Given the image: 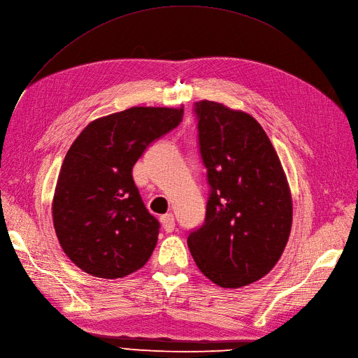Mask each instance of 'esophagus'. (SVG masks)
Wrapping results in <instances>:
<instances>
[{
    "mask_svg": "<svg viewBox=\"0 0 358 358\" xmlns=\"http://www.w3.org/2000/svg\"><path fill=\"white\" fill-rule=\"evenodd\" d=\"M161 224L166 232H173L176 228V217L173 213H166L161 216Z\"/></svg>",
    "mask_w": 358,
    "mask_h": 358,
    "instance_id": "obj_1",
    "label": "esophagus"
}]
</instances>
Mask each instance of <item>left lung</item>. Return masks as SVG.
<instances>
[{
	"label": "left lung",
	"mask_w": 358,
	"mask_h": 358,
	"mask_svg": "<svg viewBox=\"0 0 358 358\" xmlns=\"http://www.w3.org/2000/svg\"><path fill=\"white\" fill-rule=\"evenodd\" d=\"M210 194L205 224L187 238L197 268L216 285L241 288L268 275L292 225V197L260 124L220 102L196 103Z\"/></svg>",
	"instance_id": "left-lung-1"
}]
</instances>
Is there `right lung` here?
Returning <instances> with one entry per match:
<instances>
[{
	"label": "right lung",
	"instance_id": "1",
	"mask_svg": "<svg viewBox=\"0 0 358 358\" xmlns=\"http://www.w3.org/2000/svg\"><path fill=\"white\" fill-rule=\"evenodd\" d=\"M182 114L184 106H133L93 120L70 146L55 185L52 220L64 253L83 272L124 278L152 256L159 222L148 212L131 171Z\"/></svg>",
	"mask_w": 358,
	"mask_h": 358
}]
</instances>
